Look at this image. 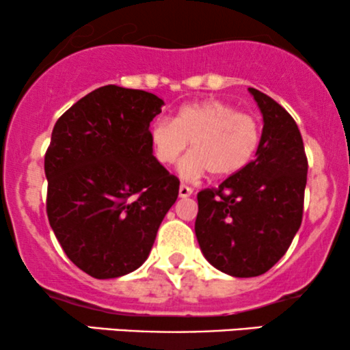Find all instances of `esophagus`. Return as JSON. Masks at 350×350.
<instances>
[{
  "label": "esophagus",
  "mask_w": 350,
  "mask_h": 350,
  "mask_svg": "<svg viewBox=\"0 0 350 350\" xmlns=\"http://www.w3.org/2000/svg\"><path fill=\"white\" fill-rule=\"evenodd\" d=\"M192 192H194V189L186 186V184H180V186H179V196H180V198H189V196H192Z\"/></svg>",
  "instance_id": "1"
}]
</instances>
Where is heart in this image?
I'll return each instance as SVG.
<instances>
[{"instance_id": "1", "label": "heart", "mask_w": 350, "mask_h": 350, "mask_svg": "<svg viewBox=\"0 0 350 350\" xmlns=\"http://www.w3.org/2000/svg\"><path fill=\"white\" fill-rule=\"evenodd\" d=\"M262 139L255 116L239 111L222 100H206L183 107L174 120L159 118L151 126V144L163 166L179 161L191 143L192 152L180 164L183 178L202 174L228 178L252 161Z\"/></svg>"}]
</instances>
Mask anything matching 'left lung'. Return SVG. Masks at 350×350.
Returning a JSON list of instances; mask_svg holds the SVG:
<instances>
[{
  "label": "left lung",
  "instance_id": "1",
  "mask_svg": "<svg viewBox=\"0 0 350 350\" xmlns=\"http://www.w3.org/2000/svg\"><path fill=\"white\" fill-rule=\"evenodd\" d=\"M263 113L256 158L219 187L198 194L196 237L217 270L239 278L267 273L286 253L303 220L308 158L293 116L256 88Z\"/></svg>",
  "mask_w": 350,
  "mask_h": 350
}]
</instances>
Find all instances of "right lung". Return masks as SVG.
<instances>
[{
	"label": "right lung",
	"mask_w": 350,
	"mask_h": 350,
	"mask_svg": "<svg viewBox=\"0 0 350 350\" xmlns=\"http://www.w3.org/2000/svg\"><path fill=\"white\" fill-rule=\"evenodd\" d=\"M163 100L105 85L55 123L44 158L47 219L70 262L98 280L144 263L179 194L152 156L150 123Z\"/></svg>",
	"instance_id": "right-lung-1"
}]
</instances>
